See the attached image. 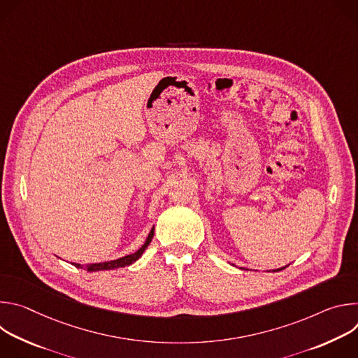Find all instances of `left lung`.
<instances>
[{"mask_svg": "<svg viewBox=\"0 0 358 358\" xmlns=\"http://www.w3.org/2000/svg\"><path fill=\"white\" fill-rule=\"evenodd\" d=\"M282 269H283V268H282ZM279 271H280V269H279Z\"/></svg>", "mask_w": 358, "mask_h": 358, "instance_id": "obj_1", "label": "left lung"}]
</instances>
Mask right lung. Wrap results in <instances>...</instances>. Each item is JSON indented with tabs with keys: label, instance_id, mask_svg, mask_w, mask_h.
I'll return each instance as SVG.
<instances>
[{
	"label": "right lung",
	"instance_id": "obj_1",
	"mask_svg": "<svg viewBox=\"0 0 358 358\" xmlns=\"http://www.w3.org/2000/svg\"><path fill=\"white\" fill-rule=\"evenodd\" d=\"M152 235H155V228H152L151 231H150V234H148V236H147V239H145V242H144V245L137 250V252H134V253H131V255H127V257H123V258H120V259H116V261H110V262H101V264H90V265H86V271L87 272H97V271H110V269H117V268H124V266H129V265H131L133 262H136L141 255H143V252L147 249V246L150 245V242H151V239H152ZM76 268H83L82 265H79V264H73Z\"/></svg>",
	"mask_w": 358,
	"mask_h": 358
}]
</instances>
